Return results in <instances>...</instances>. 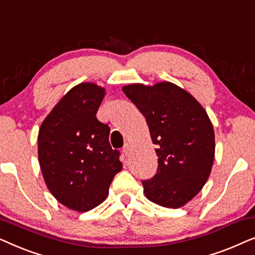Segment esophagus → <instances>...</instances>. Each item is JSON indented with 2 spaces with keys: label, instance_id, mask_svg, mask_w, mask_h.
<instances>
[{
  "label": "esophagus",
  "instance_id": "34e87169",
  "mask_svg": "<svg viewBox=\"0 0 255 255\" xmlns=\"http://www.w3.org/2000/svg\"><path fill=\"white\" fill-rule=\"evenodd\" d=\"M130 147H131L130 144H128V142H125L124 146H123V152H124L125 155L128 154V152H130Z\"/></svg>",
  "mask_w": 255,
  "mask_h": 255
}]
</instances>
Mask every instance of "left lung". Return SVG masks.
Instances as JSON below:
<instances>
[{
    "instance_id": "1",
    "label": "left lung",
    "mask_w": 255,
    "mask_h": 255,
    "mask_svg": "<svg viewBox=\"0 0 255 255\" xmlns=\"http://www.w3.org/2000/svg\"><path fill=\"white\" fill-rule=\"evenodd\" d=\"M128 99L144 115L158 172L142 181L145 196L166 208H181L200 193L215 159V131L195 97L172 82L124 86Z\"/></svg>"
}]
</instances>
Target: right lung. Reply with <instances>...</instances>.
<instances>
[{"instance_id": "right-lung-1", "label": "right lung", "mask_w": 255, "mask_h": 255, "mask_svg": "<svg viewBox=\"0 0 255 255\" xmlns=\"http://www.w3.org/2000/svg\"><path fill=\"white\" fill-rule=\"evenodd\" d=\"M104 95L106 89L96 83H79L55 104L38 133V159L48 190L78 212L102 203L123 167L120 152L110 146V128L96 118Z\"/></svg>"}]
</instances>
